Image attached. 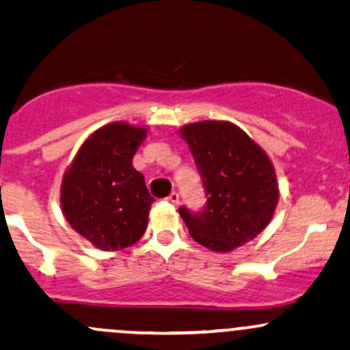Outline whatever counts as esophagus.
I'll list each match as a JSON object with an SVG mask.
<instances>
[{
  "label": "esophagus",
  "instance_id": "1",
  "mask_svg": "<svg viewBox=\"0 0 350 350\" xmlns=\"http://www.w3.org/2000/svg\"><path fill=\"white\" fill-rule=\"evenodd\" d=\"M166 199H167L169 202H171V204H178V202H179V194L178 193H171Z\"/></svg>",
  "mask_w": 350,
  "mask_h": 350
}]
</instances>
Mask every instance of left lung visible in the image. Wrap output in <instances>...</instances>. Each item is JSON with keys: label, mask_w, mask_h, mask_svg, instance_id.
I'll list each match as a JSON object with an SVG mask.
<instances>
[{"label": "left lung", "mask_w": 350, "mask_h": 350, "mask_svg": "<svg viewBox=\"0 0 350 350\" xmlns=\"http://www.w3.org/2000/svg\"><path fill=\"white\" fill-rule=\"evenodd\" d=\"M201 174L206 204L179 207L194 241L228 252L266 228L279 199L278 181L266 152L243 129L226 121H202L181 129Z\"/></svg>", "instance_id": "8db88e82"}]
</instances>
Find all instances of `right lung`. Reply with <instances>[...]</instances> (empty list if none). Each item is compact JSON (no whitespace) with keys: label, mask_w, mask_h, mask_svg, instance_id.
<instances>
[{"label":"right lung","mask_w":350,"mask_h":350,"mask_svg":"<svg viewBox=\"0 0 350 350\" xmlns=\"http://www.w3.org/2000/svg\"><path fill=\"white\" fill-rule=\"evenodd\" d=\"M146 128L126 122L103 126L76 154L61 184V207L76 232L103 251L141 239L154 199L133 167Z\"/></svg>","instance_id":"obj_1"}]
</instances>
